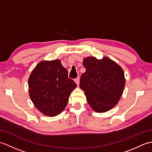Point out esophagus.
<instances>
[{"label": "esophagus", "instance_id": "1", "mask_svg": "<svg viewBox=\"0 0 152 152\" xmlns=\"http://www.w3.org/2000/svg\"><path fill=\"white\" fill-rule=\"evenodd\" d=\"M75 82L77 84V86H79V84H80V77H77V78L75 79Z\"/></svg>", "mask_w": 152, "mask_h": 152}]
</instances>
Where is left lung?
I'll list each match as a JSON object with an SVG mask.
<instances>
[{"instance_id": "8db88e82", "label": "left lung", "mask_w": 152, "mask_h": 152, "mask_svg": "<svg viewBox=\"0 0 152 152\" xmlns=\"http://www.w3.org/2000/svg\"><path fill=\"white\" fill-rule=\"evenodd\" d=\"M86 71L82 74L80 88L90 106L96 112H105L117 104L125 85L122 68L109 58L83 59Z\"/></svg>"}]
</instances>
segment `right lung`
Wrapping results in <instances>:
<instances>
[{
  "instance_id": "obj_1",
  "label": "right lung",
  "mask_w": 152,
  "mask_h": 152,
  "mask_svg": "<svg viewBox=\"0 0 152 152\" xmlns=\"http://www.w3.org/2000/svg\"><path fill=\"white\" fill-rule=\"evenodd\" d=\"M29 96L38 110L53 117L65 108L76 84L59 59L44 61L32 71L28 80Z\"/></svg>"
}]
</instances>
